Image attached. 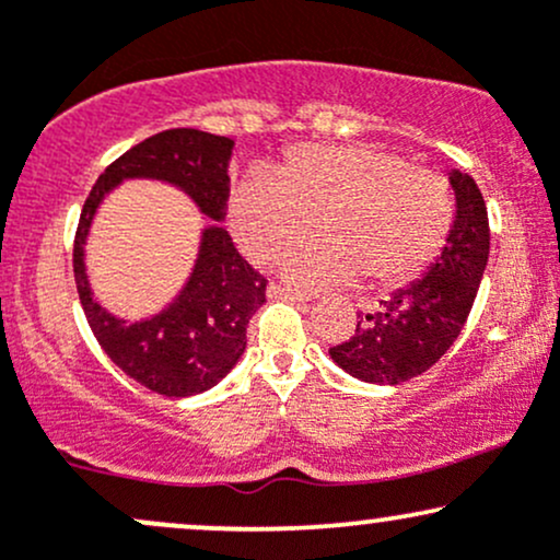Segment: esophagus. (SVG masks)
I'll return each instance as SVG.
<instances>
[{
  "label": "esophagus",
  "mask_w": 560,
  "mask_h": 560,
  "mask_svg": "<svg viewBox=\"0 0 560 560\" xmlns=\"http://www.w3.org/2000/svg\"><path fill=\"white\" fill-rule=\"evenodd\" d=\"M268 298L271 300H292V302H305V292H300V289H289V287H281V284H271L268 287Z\"/></svg>",
  "instance_id": "34e87169"
}]
</instances>
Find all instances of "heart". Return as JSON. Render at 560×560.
I'll use <instances>...</instances> for the list:
<instances>
[{"mask_svg":"<svg viewBox=\"0 0 560 560\" xmlns=\"http://www.w3.org/2000/svg\"><path fill=\"white\" fill-rule=\"evenodd\" d=\"M326 242L287 260L298 284L371 289L413 284L445 249L455 221L450 186L371 144H300L271 173H249L229 199V223L249 260L271 266L311 236Z\"/></svg>","mask_w":560,"mask_h":560,"instance_id":"1","label":"heart"}]
</instances>
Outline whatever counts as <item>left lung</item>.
<instances>
[{
    "mask_svg": "<svg viewBox=\"0 0 560 560\" xmlns=\"http://www.w3.org/2000/svg\"><path fill=\"white\" fill-rule=\"evenodd\" d=\"M450 186L455 221L440 258L427 276L378 302L347 342L329 350L331 361L361 382L400 384L421 376L453 347L471 313L490 258V221L468 173H450Z\"/></svg>",
    "mask_w": 560,
    "mask_h": 560,
    "instance_id": "left-lung-1",
    "label": "left lung"
}]
</instances>
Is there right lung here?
I'll return each mask as SVG.
<instances>
[{"label":"right lung","mask_w":560,"mask_h":560,"mask_svg":"<svg viewBox=\"0 0 560 560\" xmlns=\"http://www.w3.org/2000/svg\"><path fill=\"white\" fill-rule=\"evenodd\" d=\"M231 150L234 141L229 137L197 128H171L139 141L96 178L75 229V287L96 342L126 376L165 397L199 395L234 369L247 347L249 318L266 302V279L236 253L229 231L210 223L178 298L158 316L124 320L92 298L83 244L100 202L126 178H155L178 186L195 199L199 213L223 221Z\"/></svg>","instance_id":"add662e5"}]
</instances>
